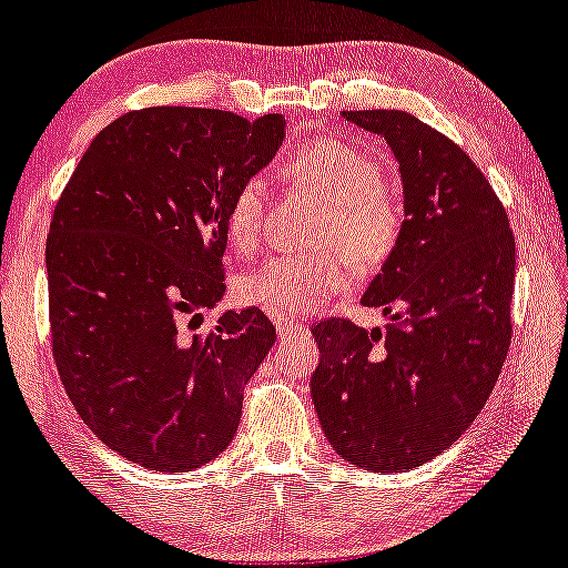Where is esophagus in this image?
I'll list each match as a JSON object with an SVG mask.
<instances>
[{"instance_id": "obj_1", "label": "esophagus", "mask_w": 568, "mask_h": 568, "mask_svg": "<svg viewBox=\"0 0 568 568\" xmlns=\"http://www.w3.org/2000/svg\"><path fill=\"white\" fill-rule=\"evenodd\" d=\"M272 323H274V328H277L280 334H298L302 332V323L296 321V317H291V315H272Z\"/></svg>"}]
</instances>
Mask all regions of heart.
<instances>
[{
    "label": "heart",
    "mask_w": 568,
    "mask_h": 568,
    "mask_svg": "<svg viewBox=\"0 0 568 568\" xmlns=\"http://www.w3.org/2000/svg\"><path fill=\"white\" fill-rule=\"evenodd\" d=\"M291 183L307 185L328 204L313 255H270L236 280V296L272 315H302L353 283L355 264H383L398 240L396 199L385 191L383 170L369 153L336 140H321L285 166ZM266 189L251 178L229 204L226 229L234 251L253 253L264 232ZM347 252L352 254L346 255Z\"/></svg>",
    "instance_id": "obj_1"
}]
</instances>
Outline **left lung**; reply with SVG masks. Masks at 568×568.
I'll use <instances>...</instances> for the list:
<instances>
[{
  "label": "left lung",
  "instance_id": "obj_1",
  "mask_svg": "<svg viewBox=\"0 0 568 568\" xmlns=\"http://www.w3.org/2000/svg\"><path fill=\"white\" fill-rule=\"evenodd\" d=\"M342 118L383 136L402 174L404 223L361 298L398 313L383 332L317 323L310 388L336 456L394 475L447 450L488 402L513 339L515 236L485 174L445 134L402 110Z\"/></svg>",
  "mask_w": 568,
  "mask_h": 568
}]
</instances>
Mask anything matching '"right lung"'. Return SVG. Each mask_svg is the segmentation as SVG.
I'll use <instances>...</instances> for the list:
<instances>
[{"mask_svg": "<svg viewBox=\"0 0 568 568\" xmlns=\"http://www.w3.org/2000/svg\"><path fill=\"white\" fill-rule=\"evenodd\" d=\"M283 136L277 112H126L93 136L55 204V369L85 426L132 464L191 471L234 439L274 326L247 307L193 328L226 294L229 204Z\"/></svg>", "mask_w": 568, "mask_h": 568, "instance_id": "obj_1", "label": "right lung"}]
</instances>
